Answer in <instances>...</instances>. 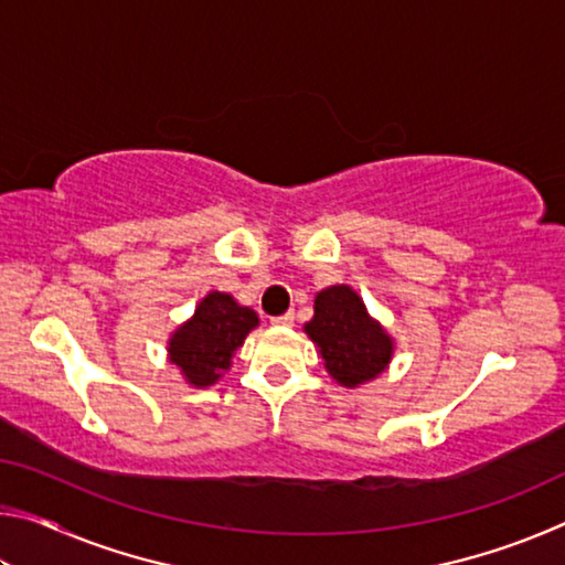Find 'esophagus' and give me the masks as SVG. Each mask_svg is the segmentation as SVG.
<instances>
[{
    "instance_id": "34e87169",
    "label": "esophagus",
    "mask_w": 565,
    "mask_h": 565,
    "mask_svg": "<svg viewBox=\"0 0 565 565\" xmlns=\"http://www.w3.org/2000/svg\"><path fill=\"white\" fill-rule=\"evenodd\" d=\"M271 327H281V329L294 327V313L289 311V313H284V317H274L271 319Z\"/></svg>"
}]
</instances>
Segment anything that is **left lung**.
<instances>
[{
    "label": "left lung",
    "instance_id": "1",
    "mask_svg": "<svg viewBox=\"0 0 565 565\" xmlns=\"http://www.w3.org/2000/svg\"><path fill=\"white\" fill-rule=\"evenodd\" d=\"M329 376L343 388H359L379 379L394 359L396 341L384 323L371 317L349 284H333L313 299V319L303 323Z\"/></svg>",
    "mask_w": 565,
    "mask_h": 565
}]
</instances>
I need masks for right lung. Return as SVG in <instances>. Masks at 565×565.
<instances>
[{"instance_id":"obj_1","label":"right lung","mask_w":565,"mask_h":565,"mask_svg":"<svg viewBox=\"0 0 565 565\" xmlns=\"http://www.w3.org/2000/svg\"><path fill=\"white\" fill-rule=\"evenodd\" d=\"M259 327L254 309L232 294L209 291L191 317L169 333L167 359L191 388L214 386L228 369L248 333Z\"/></svg>"}]
</instances>
